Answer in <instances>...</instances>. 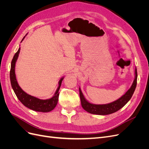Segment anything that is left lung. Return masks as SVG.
Returning <instances> with one entry per match:
<instances>
[{
    "instance_id": "obj_1",
    "label": "left lung",
    "mask_w": 149,
    "mask_h": 149,
    "mask_svg": "<svg viewBox=\"0 0 149 149\" xmlns=\"http://www.w3.org/2000/svg\"><path fill=\"white\" fill-rule=\"evenodd\" d=\"M137 79V69L136 68V77H135V79L130 88L125 93L124 95L120 97L119 100L111 103L107 104L96 105L89 103L85 100L83 94L81 91V89L79 88L81 103L83 108L89 113L97 115H107L119 111L122 107H123L132 97L136 88Z\"/></svg>"
}]
</instances>
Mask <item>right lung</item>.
<instances>
[{"mask_svg":"<svg viewBox=\"0 0 149 149\" xmlns=\"http://www.w3.org/2000/svg\"><path fill=\"white\" fill-rule=\"evenodd\" d=\"M20 49V48H19V49H18V51L15 53V55L13 56V59L11 62L10 79L13 91H14L19 101L23 104L25 106L29 108V109L31 110L43 112H47L52 111L57 104L58 97H59V89L63 78H61L60 80L59 86H58L55 95H54L52 98L49 99V100H40L38 98L30 96L29 94H26L21 89V88L19 86V85L18 84L15 74V63L17 60L18 56H19Z\"/></svg>","mask_w":149,"mask_h":149,"instance_id":"obj_1","label":"right lung"}]
</instances>
